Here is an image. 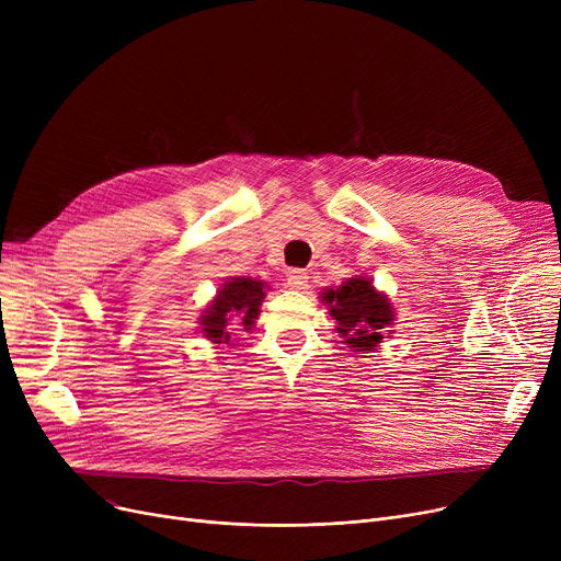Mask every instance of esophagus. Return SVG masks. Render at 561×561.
<instances>
[{
    "instance_id": "1",
    "label": "esophagus",
    "mask_w": 561,
    "mask_h": 561,
    "mask_svg": "<svg viewBox=\"0 0 561 561\" xmlns=\"http://www.w3.org/2000/svg\"><path fill=\"white\" fill-rule=\"evenodd\" d=\"M307 284H309V275L305 271H288V286L290 288L302 290V288H307Z\"/></svg>"
}]
</instances>
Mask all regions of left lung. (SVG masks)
Masks as SVG:
<instances>
[{
  "label": "left lung",
  "instance_id": "obj_1",
  "mask_svg": "<svg viewBox=\"0 0 561 561\" xmlns=\"http://www.w3.org/2000/svg\"><path fill=\"white\" fill-rule=\"evenodd\" d=\"M322 302L336 320V334L357 355L373 352L393 334L396 309L387 293L375 288L370 277L352 275L336 288L322 290Z\"/></svg>",
  "mask_w": 561,
  "mask_h": 561
}]
</instances>
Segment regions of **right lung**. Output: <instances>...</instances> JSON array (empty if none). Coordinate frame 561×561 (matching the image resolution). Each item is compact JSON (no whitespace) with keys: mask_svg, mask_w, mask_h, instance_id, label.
<instances>
[{"mask_svg":"<svg viewBox=\"0 0 561 561\" xmlns=\"http://www.w3.org/2000/svg\"><path fill=\"white\" fill-rule=\"evenodd\" d=\"M265 290H268V282L254 277H227L225 284L216 290V298L202 309L197 318L204 339H209L216 345L227 343V328L231 320L250 332L259 318Z\"/></svg>","mask_w":561,"mask_h":561,"instance_id":"add662e5","label":"right lung"}]
</instances>
